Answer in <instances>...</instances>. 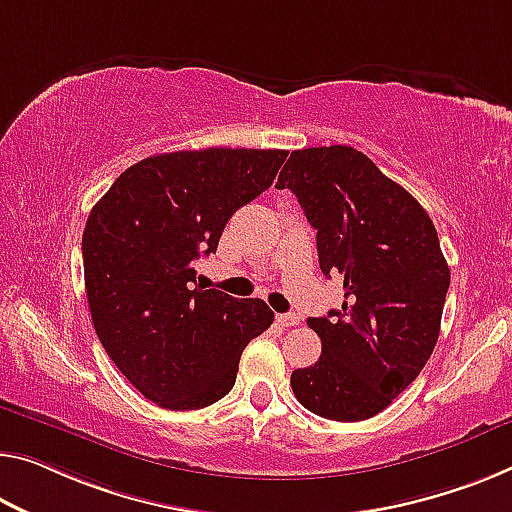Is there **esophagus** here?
<instances>
[{
    "label": "esophagus",
    "mask_w": 512,
    "mask_h": 512,
    "mask_svg": "<svg viewBox=\"0 0 512 512\" xmlns=\"http://www.w3.org/2000/svg\"><path fill=\"white\" fill-rule=\"evenodd\" d=\"M277 322L281 327H295L297 322H300V318L295 316V313H279L277 316Z\"/></svg>",
    "instance_id": "obj_1"
}]
</instances>
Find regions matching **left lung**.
Instances as JSON below:
<instances>
[{"label": "left lung", "instance_id": "8db88e82", "mask_svg": "<svg viewBox=\"0 0 512 512\" xmlns=\"http://www.w3.org/2000/svg\"><path fill=\"white\" fill-rule=\"evenodd\" d=\"M279 190L297 196L318 231L325 277L345 302L309 318L322 355L290 375L295 398L332 421H364L419 377L439 338L451 270L435 224L414 196L352 146L293 151Z\"/></svg>", "mask_w": 512, "mask_h": 512}]
</instances>
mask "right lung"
I'll use <instances>...</instances> for the list:
<instances>
[{"mask_svg":"<svg viewBox=\"0 0 512 512\" xmlns=\"http://www.w3.org/2000/svg\"><path fill=\"white\" fill-rule=\"evenodd\" d=\"M286 151L203 148L146 157L114 180L82 235L102 348L141 396L201 410L233 389L242 350L272 325L263 300L196 286L233 212L272 185Z\"/></svg>","mask_w":512,"mask_h":512,"instance_id":"right-lung-1","label":"right lung"}]
</instances>
